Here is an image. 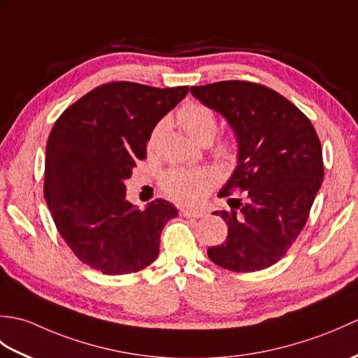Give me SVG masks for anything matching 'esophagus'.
Here are the masks:
<instances>
[{
    "mask_svg": "<svg viewBox=\"0 0 358 358\" xmlns=\"http://www.w3.org/2000/svg\"><path fill=\"white\" fill-rule=\"evenodd\" d=\"M180 214L186 218H201L204 215V212L192 209H180Z\"/></svg>",
    "mask_w": 358,
    "mask_h": 358,
    "instance_id": "1",
    "label": "esophagus"
}]
</instances>
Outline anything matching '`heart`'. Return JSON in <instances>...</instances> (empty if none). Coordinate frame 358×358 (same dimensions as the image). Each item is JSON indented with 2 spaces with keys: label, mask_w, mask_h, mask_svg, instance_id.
Wrapping results in <instances>:
<instances>
[{
  "label": "heart",
  "mask_w": 358,
  "mask_h": 358,
  "mask_svg": "<svg viewBox=\"0 0 358 358\" xmlns=\"http://www.w3.org/2000/svg\"><path fill=\"white\" fill-rule=\"evenodd\" d=\"M177 123L183 131L199 143H209L214 140L218 129V120L215 112L208 106L196 101H189L177 113ZM163 131V123H158L149 135L148 146L152 149L158 141V136ZM237 154V144L234 140H223L217 144L215 155L226 162L234 159ZM217 185L215 173L199 167V169H177L167 171L162 177L163 191L178 203L196 204L206 196Z\"/></svg>",
  "instance_id": "obj_1"
}]
</instances>
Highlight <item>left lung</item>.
<instances>
[{"instance_id":"8db88e82","label":"left lung","mask_w":358,"mask_h":358,"mask_svg":"<svg viewBox=\"0 0 358 358\" xmlns=\"http://www.w3.org/2000/svg\"><path fill=\"white\" fill-rule=\"evenodd\" d=\"M191 92L229 121L238 164L222 191H241L232 209L214 212L227 238L208 249L215 264L255 272L281 260L305 227L323 181L322 144L310 120L275 90L250 81H220Z\"/></svg>"}]
</instances>
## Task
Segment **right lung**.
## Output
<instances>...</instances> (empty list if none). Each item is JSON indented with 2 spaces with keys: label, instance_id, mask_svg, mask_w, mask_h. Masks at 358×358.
<instances>
[{
  "label": "right lung",
  "instance_id": "1",
  "mask_svg": "<svg viewBox=\"0 0 358 358\" xmlns=\"http://www.w3.org/2000/svg\"><path fill=\"white\" fill-rule=\"evenodd\" d=\"M187 92V86L106 83L53 124L45 146L44 199L59 235L89 268L124 275L158 257L159 235L178 210L162 199L144 210L134 209L124 180L146 158L152 129Z\"/></svg>",
  "mask_w": 358,
  "mask_h": 358
}]
</instances>
